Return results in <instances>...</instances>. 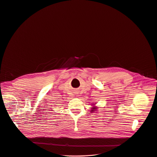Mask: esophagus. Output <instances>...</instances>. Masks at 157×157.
<instances>
[{
    "label": "esophagus",
    "instance_id": "esophagus-1",
    "mask_svg": "<svg viewBox=\"0 0 157 157\" xmlns=\"http://www.w3.org/2000/svg\"><path fill=\"white\" fill-rule=\"evenodd\" d=\"M75 94H76V95H77V96H79V95H78V93H75Z\"/></svg>",
    "mask_w": 157,
    "mask_h": 157
}]
</instances>
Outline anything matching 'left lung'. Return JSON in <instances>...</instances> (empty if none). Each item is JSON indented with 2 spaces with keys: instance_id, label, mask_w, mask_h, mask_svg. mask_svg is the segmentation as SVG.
Here are the masks:
<instances>
[{
  "instance_id": "left-lung-1",
  "label": "left lung",
  "mask_w": 157,
  "mask_h": 157,
  "mask_svg": "<svg viewBox=\"0 0 157 157\" xmlns=\"http://www.w3.org/2000/svg\"><path fill=\"white\" fill-rule=\"evenodd\" d=\"M95 104H93V105H95ZM91 108V110H90L91 111V113H93V112H95V111L97 110V109L98 108H97L95 106H93V107L92 108Z\"/></svg>"
}]
</instances>
